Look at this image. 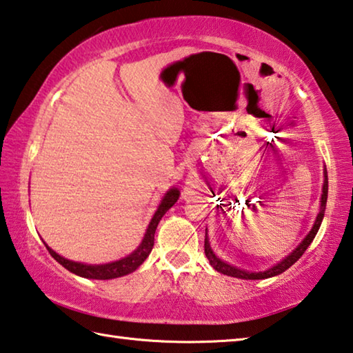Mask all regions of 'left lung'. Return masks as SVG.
<instances>
[{
	"label": "left lung",
	"mask_w": 353,
	"mask_h": 353,
	"mask_svg": "<svg viewBox=\"0 0 353 353\" xmlns=\"http://www.w3.org/2000/svg\"><path fill=\"white\" fill-rule=\"evenodd\" d=\"M324 187H322V196H321V208H319V214L316 216V223L313 225V229L310 230V234L305 236V240H303L299 246L292 250V252L286 256L285 260H282L280 263H277L276 266H272L271 270H268L265 272H248V271H241L238 270V268L232 266V265H227V263L221 261L216 255L213 254V250L210 248V243H208V238L205 236V241H204V250H205V256L210 261V265L221 274H225V276H230V277H238V279H246V280H260V279H268V277H274V276H279V274L285 272L288 270L290 266L294 265V263L301 259L305 252L307 248L312 244V241L314 240L316 234H318L321 223H322V218H324V212H325V204H327V193H328V182H327V171H324Z\"/></svg>",
	"instance_id": "1"
}]
</instances>
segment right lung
<instances>
[{
	"mask_svg": "<svg viewBox=\"0 0 353 353\" xmlns=\"http://www.w3.org/2000/svg\"><path fill=\"white\" fill-rule=\"evenodd\" d=\"M177 199H179V190L172 188L168 191V193H166V196L162 201V204L159 205L157 212H155V214H154V218L151 219V223H149L146 235H145V238H143V241L139 246V249L134 250V252L129 256H126V259H121V260L113 261V263H107V265H83V263H77V261H71V260L63 259V256L56 254L51 248L46 246V249L50 250L52 259L61 263L65 270H68L70 272L76 274V276H81L85 279H97V280L123 277V276H126V274L134 272L137 268H139L141 263L148 259V255L151 254V250L154 248L155 229H157V225L163 214L176 204Z\"/></svg>",
	"mask_w": 353,
	"mask_h": 353,
	"instance_id": "right-lung-1",
	"label": "right lung"
}]
</instances>
